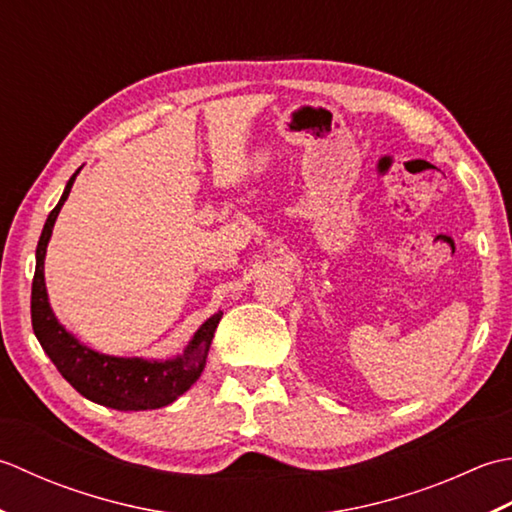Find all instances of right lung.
<instances>
[{"mask_svg": "<svg viewBox=\"0 0 512 512\" xmlns=\"http://www.w3.org/2000/svg\"><path fill=\"white\" fill-rule=\"evenodd\" d=\"M79 172V170H77ZM77 172L70 176L64 194L55 210L48 214L44 232L37 243V267L33 278V296H30V318L33 331L57 371L75 387L83 398L117 411H148L174 402L183 395L203 373L207 351L214 331L223 314L218 311L196 331L192 342L181 358L165 362H148L141 358H114L92 351L59 325L48 305L44 283V256L57 221L61 205L70 194Z\"/></svg>", "mask_w": 512, "mask_h": 512, "instance_id": "1", "label": "right lung"}]
</instances>
